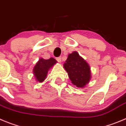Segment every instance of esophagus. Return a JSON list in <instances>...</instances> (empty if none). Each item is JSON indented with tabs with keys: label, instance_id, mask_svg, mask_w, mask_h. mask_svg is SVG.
I'll list each match as a JSON object with an SVG mask.
<instances>
[{
	"label": "esophagus",
	"instance_id": "34e87169",
	"mask_svg": "<svg viewBox=\"0 0 126 126\" xmlns=\"http://www.w3.org/2000/svg\"><path fill=\"white\" fill-rule=\"evenodd\" d=\"M56 60L58 61L59 62H61V61H62V59H61V57H56Z\"/></svg>",
	"mask_w": 126,
	"mask_h": 126
}]
</instances>
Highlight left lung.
Wrapping results in <instances>:
<instances>
[{
    "mask_svg": "<svg viewBox=\"0 0 126 126\" xmlns=\"http://www.w3.org/2000/svg\"><path fill=\"white\" fill-rule=\"evenodd\" d=\"M64 67L74 85L83 88L89 82L91 78L90 67L77 52L69 54Z\"/></svg>",
    "mask_w": 126,
    "mask_h": 126,
    "instance_id": "obj_1",
    "label": "left lung"
}]
</instances>
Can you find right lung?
Here are the masks:
<instances>
[{
    "label": "right lung",
    "mask_w": 126,
    "mask_h": 126,
    "mask_svg": "<svg viewBox=\"0 0 126 126\" xmlns=\"http://www.w3.org/2000/svg\"><path fill=\"white\" fill-rule=\"evenodd\" d=\"M56 62H57L56 60L52 57L49 59H44L41 58L33 69V73L35 75L37 81L39 82H43V80H45L47 76L48 70Z\"/></svg>",
    "instance_id": "1"
}]
</instances>
